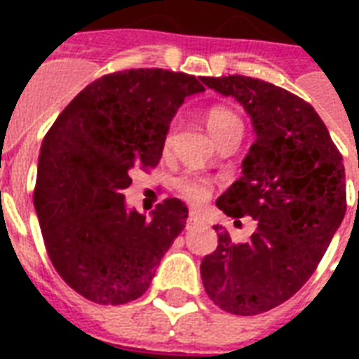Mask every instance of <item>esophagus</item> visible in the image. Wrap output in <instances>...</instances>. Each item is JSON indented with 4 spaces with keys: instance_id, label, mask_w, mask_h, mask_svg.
Returning <instances> with one entry per match:
<instances>
[{
    "instance_id": "34e87169",
    "label": "esophagus",
    "mask_w": 359,
    "mask_h": 359,
    "mask_svg": "<svg viewBox=\"0 0 359 359\" xmlns=\"http://www.w3.org/2000/svg\"><path fill=\"white\" fill-rule=\"evenodd\" d=\"M199 224V216L196 212H190L188 214V219H186V229H190L191 225Z\"/></svg>"
}]
</instances>
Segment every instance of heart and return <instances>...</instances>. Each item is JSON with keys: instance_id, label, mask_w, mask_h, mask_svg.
<instances>
[{"instance_id": "1", "label": "heart", "mask_w": 359, "mask_h": 359, "mask_svg": "<svg viewBox=\"0 0 359 359\" xmlns=\"http://www.w3.org/2000/svg\"><path fill=\"white\" fill-rule=\"evenodd\" d=\"M205 121H207L208 130H210V134L214 135L216 141L224 134H227L229 130L242 128L238 115L233 109L225 108V106L208 108L207 114H205ZM171 140H173V128L168 130V134L163 137V145H171ZM175 190L179 191L180 197H184L186 201L191 203V205H201L210 197L212 186H210V180L207 177H203V175L186 173L180 175L179 179L175 180Z\"/></svg>"}]
</instances>
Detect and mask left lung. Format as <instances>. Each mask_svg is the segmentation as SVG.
I'll use <instances>...</instances> for the list:
<instances>
[{
    "label": "left lung",
    "instance_id": "1",
    "mask_svg": "<svg viewBox=\"0 0 359 359\" xmlns=\"http://www.w3.org/2000/svg\"><path fill=\"white\" fill-rule=\"evenodd\" d=\"M201 81L236 98L255 132L242 177L216 205L231 218L257 219V231L235 244L214 225L218 248L201 262L208 298L250 317L287 302L311 278L345 218V165L326 124L300 97L248 76Z\"/></svg>",
    "mask_w": 359,
    "mask_h": 359
}]
</instances>
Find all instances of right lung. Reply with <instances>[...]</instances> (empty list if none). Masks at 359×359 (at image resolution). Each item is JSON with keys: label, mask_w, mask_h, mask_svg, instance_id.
I'll use <instances>...</instances> for the list:
<instances>
[{"label": "right lung", "mask_w": 359, "mask_h": 359, "mask_svg": "<svg viewBox=\"0 0 359 359\" xmlns=\"http://www.w3.org/2000/svg\"><path fill=\"white\" fill-rule=\"evenodd\" d=\"M201 78L132 69L98 78L59 114L42 141L33 194L48 257L87 300L121 306L151 285L188 208L165 199L152 218L128 210L135 165L154 168L169 123Z\"/></svg>", "instance_id": "right-lung-1"}]
</instances>
